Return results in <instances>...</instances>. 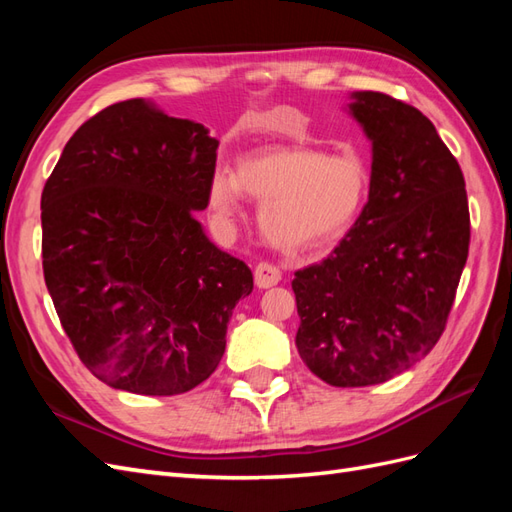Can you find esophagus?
<instances>
[{"instance_id": "34e87169", "label": "esophagus", "mask_w": 512, "mask_h": 512, "mask_svg": "<svg viewBox=\"0 0 512 512\" xmlns=\"http://www.w3.org/2000/svg\"><path fill=\"white\" fill-rule=\"evenodd\" d=\"M280 280H282L280 269L269 265V262H260V265L256 267V271H254V282H256V286L260 290L277 286V284H280Z\"/></svg>"}]
</instances>
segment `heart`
Returning a JSON list of instances; mask_svg holds the SVG:
<instances>
[{"instance_id": "heart-1", "label": "heart", "mask_w": 512, "mask_h": 512, "mask_svg": "<svg viewBox=\"0 0 512 512\" xmlns=\"http://www.w3.org/2000/svg\"><path fill=\"white\" fill-rule=\"evenodd\" d=\"M369 192L365 162L354 153H324L316 147H275L239 160L237 175L215 168L209 209L230 226L243 194L258 200L262 237L288 256L320 250L356 224Z\"/></svg>"}]
</instances>
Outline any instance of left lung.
<instances>
[{
    "mask_svg": "<svg viewBox=\"0 0 512 512\" xmlns=\"http://www.w3.org/2000/svg\"><path fill=\"white\" fill-rule=\"evenodd\" d=\"M346 111L371 143L367 205L292 280L301 359L344 389L391 380L429 354L470 245L466 181L433 123L378 91H352Z\"/></svg>",
    "mask_w": 512,
    "mask_h": 512,
    "instance_id": "8db88e82",
    "label": "left lung"
}]
</instances>
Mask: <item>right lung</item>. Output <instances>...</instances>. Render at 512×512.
I'll use <instances>...</instances> for the list:
<instances>
[{"label": "right lung", "instance_id": "add662e5", "mask_svg": "<svg viewBox=\"0 0 512 512\" xmlns=\"http://www.w3.org/2000/svg\"><path fill=\"white\" fill-rule=\"evenodd\" d=\"M218 145L156 102H117L74 132L44 185L46 288L79 359L113 389L166 397L205 382L254 288L194 215Z\"/></svg>", "mask_w": 512, "mask_h": 512}]
</instances>
